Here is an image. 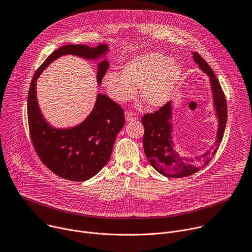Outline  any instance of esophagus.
<instances>
[{
    "label": "esophagus",
    "mask_w": 252,
    "mask_h": 252,
    "mask_svg": "<svg viewBox=\"0 0 252 252\" xmlns=\"http://www.w3.org/2000/svg\"><path fill=\"white\" fill-rule=\"evenodd\" d=\"M125 118H126V121L127 122H130V121H136L138 118H137V115L134 113V112H130V111H126L125 112Z\"/></svg>",
    "instance_id": "1"
}]
</instances>
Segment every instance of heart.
I'll list each match as a JSON object with an SVG mask.
<instances>
[{
	"mask_svg": "<svg viewBox=\"0 0 252 252\" xmlns=\"http://www.w3.org/2000/svg\"><path fill=\"white\" fill-rule=\"evenodd\" d=\"M180 64L161 53H148L128 61L120 71L110 70L103 77L109 95L117 102H126L137 95L150 108L167 104L180 82Z\"/></svg>",
	"mask_w": 252,
	"mask_h": 252,
	"instance_id": "1",
	"label": "heart"
}]
</instances>
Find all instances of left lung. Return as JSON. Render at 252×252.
Masks as SVG:
<instances>
[{"mask_svg": "<svg viewBox=\"0 0 252 252\" xmlns=\"http://www.w3.org/2000/svg\"><path fill=\"white\" fill-rule=\"evenodd\" d=\"M192 58L198 67L210 77L214 108L219 119L217 137L212 150L207 151L200 157H196L194 161L189 160L180 155L173 141L172 101H169L154 113L144 115L142 117V124L145 129L143 138L145 155L152 167L167 178L188 177L208 165L216 155L221 143L227 121L226 100L220 81L202 57L196 53H192Z\"/></svg>", "mask_w": 252, "mask_h": 252, "instance_id": "1", "label": "left lung"}]
</instances>
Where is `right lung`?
<instances>
[{"label":"right lung","instance_id":"add662e5","mask_svg":"<svg viewBox=\"0 0 252 252\" xmlns=\"http://www.w3.org/2000/svg\"><path fill=\"white\" fill-rule=\"evenodd\" d=\"M109 46L95 47L67 44L50 55L35 71L28 95V121L31 139L41 162L56 175L73 182L94 177L108 163L117 134L125 124L124 111L104 94H97L91 113L80 124L70 128H55L39 109L36 98V80L40 73L63 56H76L88 61H100L97 65V83L101 84L109 63Z\"/></svg>","mask_w":252,"mask_h":252}]
</instances>
